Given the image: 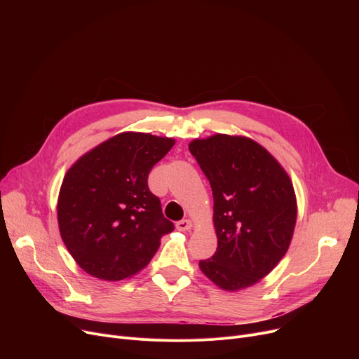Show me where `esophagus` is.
Returning <instances> with one entry per match:
<instances>
[{"instance_id": "34e87169", "label": "esophagus", "mask_w": 359, "mask_h": 359, "mask_svg": "<svg viewBox=\"0 0 359 359\" xmlns=\"http://www.w3.org/2000/svg\"><path fill=\"white\" fill-rule=\"evenodd\" d=\"M192 227H194V224L191 219H182L176 224V229L179 231H189V230H192Z\"/></svg>"}]
</instances>
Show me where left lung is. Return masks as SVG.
I'll return each instance as SVG.
<instances>
[{"label": "left lung", "mask_w": 359, "mask_h": 359, "mask_svg": "<svg viewBox=\"0 0 359 359\" xmlns=\"http://www.w3.org/2000/svg\"><path fill=\"white\" fill-rule=\"evenodd\" d=\"M189 149L208 177L218 240L202 273L236 292L268 276L285 256L297 222V196L285 168L255 140L214 134Z\"/></svg>", "instance_id": "left-lung-1"}]
</instances>
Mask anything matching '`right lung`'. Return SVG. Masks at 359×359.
I'll return each instance as SVG.
<instances>
[{
	"label": "right lung",
	"instance_id": "right-lung-1",
	"mask_svg": "<svg viewBox=\"0 0 359 359\" xmlns=\"http://www.w3.org/2000/svg\"><path fill=\"white\" fill-rule=\"evenodd\" d=\"M175 144L148 132H121L68 168L56 205L58 227L84 272L103 280L132 278L173 231L147 180Z\"/></svg>",
	"mask_w": 359,
	"mask_h": 359
}]
</instances>
